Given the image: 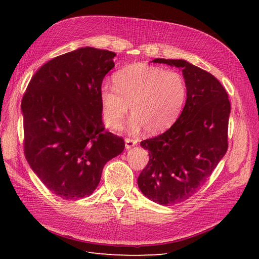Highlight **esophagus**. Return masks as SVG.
I'll list each match as a JSON object with an SVG mask.
<instances>
[{"label": "esophagus", "mask_w": 259, "mask_h": 259, "mask_svg": "<svg viewBox=\"0 0 259 259\" xmlns=\"http://www.w3.org/2000/svg\"><path fill=\"white\" fill-rule=\"evenodd\" d=\"M138 140L136 139H132V138H126L125 139V147H126V149H130L132 147H134L135 145H137Z\"/></svg>", "instance_id": "1"}]
</instances>
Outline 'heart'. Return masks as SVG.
<instances>
[{
    "mask_svg": "<svg viewBox=\"0 0 259 259\" xmlns=\"http://www.w3.org/2000/svg\"><path fill=\"white\" fill-rule=\"evenodd\" d=\"M114 88L104 85L100 103L109 127H121L130 111L131 126L144 127L154 134L168 128L182 111L186 100V83L183 75L163 68L134 64L123 68L113 77Z\"/></svg>",
    "mask_w": 259,
    "mask_h": 259,
    "instance_id": "1",
    "label": "heart"
}]
</instances>
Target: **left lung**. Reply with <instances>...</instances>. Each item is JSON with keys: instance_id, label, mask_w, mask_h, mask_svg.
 Here are the masks:
<instances>
[{"instance_id": "1", "label": "left lung", "mask_w": 259, "mask_h": 259, "mask_svg": "<svg viewBox=\"0 0 259 259\" xmlns=\"http://www.w3.org/2000/svg\"><path fill=\"white\" fill-rule=\"evenodd\" d=\"M182 69L187 100L182 114L163 134L143 140L149 162L138 177L148 199L173 205L197 193L228 149L230 101L216 77L183 59L152 60Z\"/></svg>"}]
</instances>
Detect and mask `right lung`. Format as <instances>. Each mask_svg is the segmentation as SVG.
I'll return each mask as SVG.
<instances>
[{"label":"right lung","mask_w":259,"mask_h":259,"mask_svg":"<svg viewBox=\"0 0 259 259\" xmlns=\"http://www.w3.org/2000/svg\"><path fill=\"white\" fill-rule=\"evenodd\" d=\"M114 56L89 46L60 55L37 70L22 97L26 159L59 198L89 197L105 164L124 150L101 120V84Z\"/></svg>","instance_id":"obj_1"}]
</instances>
